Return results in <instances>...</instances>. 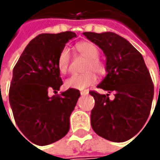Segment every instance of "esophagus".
I'll return each mask as SVG.
<instances>
[{"instance_id": "1", "label": "esophagus", "mask_w": 160, "mask_h": 160, "mask_svg": "<svg viewBox=\"0 0 160 160\" xmlns=\"http://www.w3.org/2000/svg\"><path fill=\"white\" fill-rule=\"evenodd\" d=\"M88 91H83V92H81L80 93H81V95L82 96H84V95H86V94H88Z\"/></svg>"}]
</instances>
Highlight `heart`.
Segmentation results:
<instances>
[{"instance_id":"1","label":"heart","mask_w":160,"mask_h":160,"mask_svg":"<svg viewBox=\"0 0 160 160\" xmlns=\"http://www.w3.org/2000/svg\"><path fill=\"white\" fill-rule=\"evenodd\" d=\"M76 50L80 55L86 58L83 66V74L74 75L68 78L65 85L68 88L77 90H85L87 87L95 83L97 78L94 73L98 76H104L107 72L105 62L99 58L100 51L94 43L91 42H81L76 45ZM58 68L61 74H67L69 70L70 54L68 48H64L58 55Z\"/></svg>"}]
</instances>
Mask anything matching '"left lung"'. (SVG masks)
Segmentation results:
<instances>
[{
    "label": "left lung",
    "mask_w": 160,
    "mask_h": 160,
    "mask_svg": "<svg viewBox=\"0 0 160 160\" xmlns=\"http://www.w3.org/2000/svg\"><path fill=\"white\" fill-rule=\"evenodd\" d=\"M87 39L106 56L107 76L98 88L108 91L89 93L95 105L91 114L93 131L102 138L120 142L133 137L142 128L151 112L154 85L142 54L118 34L84 32ZM113 91L115 98L109 100Z\"/></svg>",
    "instance_id": "8db88e82"
}]
</instances>
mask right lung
Wrapping results in <instances>:
<instances>
[{
    "label": "right lung",
    "instance_id": "1",
    "mask_svg": "<svg viewBox=\"0 0 160 160\" xmlns=\"http://www.w3.org/2000/svg\"><path fill=\"white\" fill-rule=\"evenodd\" d=\"M74 32L41 34L31 41L13 68L9 100L17 126L36 145H48L63 138L69 130V118L80 92L69 88L50 98L62 85L58 55Z\"/></svg>",
    "mask_w": 160,
    "mask_h": 160
}]
</instances>
